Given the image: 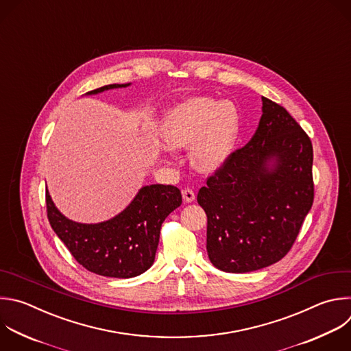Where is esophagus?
Instances as JSON below:
<instances>
[{
    "label": "esophagus",
    "instance_id": "obj_1",
    "mask_svg": "<svg viewBox=\"0 0 351 351\" xmlns=\"http://www.w3.org/2000/svg\"><path fill=\"white\" fill-rule=\"evenodd\" d=\"M182 194H183V199H184L186 202H193V201L195 199V193H194L191 189H184V190L182 191Z\"/></svg>",
    "mask_w": 351,
    "mask_h": 351
}]
</instances>
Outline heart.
Instances as JSON below:
<instances>
[{
    "instance_id": "b5f03b06",
    "label": "heart",
    "mask_w": 351,
    "mask_h": 351,
    "mask_svg": "<svg viewBox=\"0 0 351 351\" xmlns=\"http://www.w3.org/2000/svg\"><path fill=\"white\" fill-rule=\"evenodd\" d=\"M239 114L228 101L190 97L172 107L162 124V138L173 149L191 147V162L202 172L219 169L234 149Z\"/></svg>"
}]
</instances>
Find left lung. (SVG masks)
<instances>
[{
    "mask_svg": "<svg viewBox=\"0 0 351 351\" xmlns=\"http://www.w3.org/2000/svg\"><path fill=\"white\" fill-rule=\"evenodd\" d=\"M250 143L231 153L197 195L206 213V251L226 273H250L292 248L314 199L313 146L292 115L262 97Z\"/></svg>",
    "mask_w": 351,
    "mask_h": 351,
    "instance_id": "1",
    "label": "left lung"
}]
</instances>
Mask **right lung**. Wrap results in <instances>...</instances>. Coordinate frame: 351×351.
Here are the masks:
<instances>
[{"label":"right lung","instance_id":"right-lung-1","mask_svg":"<svg viewBox=\"0 0 351 351\" xmlns=\"http://www.w3.org/2000/svg\"><path fill=\"white\" fill-rule=\"evenodd\" d=\"M128 85L131 84H110L86 95ZM45 199L53 231L82 267L103 277L132 278L152 267L161 224L180 206L182 194L171 184L143 186L121 213L95 224L67 219L55 206L48 190Z\"/></svg>","mask_w":351,"mask_h":351}]
</instances>
